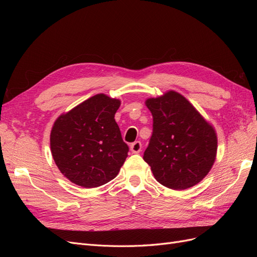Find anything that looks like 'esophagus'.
<instances>
[{"mask_svg":"<svg viewBox=\"0 0 257 257\" xmlns=\"http://www.w3.org/2000/svg\"><path fill=\"white\" fill-rule=\"evenodd\" d=\"M131 151L133 153H139L142 151V143L135 142L131 145Z\"/></svg>","mask_w":257,"mask_h":257,"instance_id":"obj_1","label":"esophagus"}]
</instances>
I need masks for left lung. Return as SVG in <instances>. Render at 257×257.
<instances>
[{
	"mask_svg": "<svg viewBox=\"0 0 257 257\" xmlns=\"http://www.w3.org/2000/svg\"><path fill=\"white\" fill-rule=\"evenodd\" d=\"M153 116V133L144 160L157 181L181 191L199 183L216 158L214 127L180 93L174 90L146 99Z\"/></svg>",
	"mask_w": 257,
	"mask_h": 257,
	"instance_id": "1",
	"label": "left lung"
}]
</instances>
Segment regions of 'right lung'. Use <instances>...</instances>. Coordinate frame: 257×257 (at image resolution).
<instances>
[{
    "label": "right lung",
    "instance_id": "obj_1",
    "mask_svg": "<svg viewBox=\"0 0 257 257\" xmlns=\"http://www.w3.org/2000/svg\"><path fill=\"white\" fill-rule=\"evenodd\" d=\"M121 100L99 93L60 114L50 133L54 163L69 181L85 189L111 181L128 147L114 120Z\"/></svg>",
    "mask_w": 257,
    "mask_h": 257
}]
</instances>
